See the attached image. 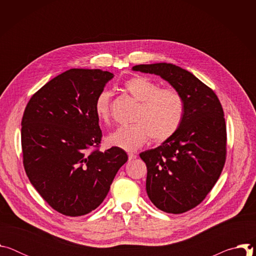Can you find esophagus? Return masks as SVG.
Returning <instances> with one entry per match:
<instances>
[{
  "label": "esophagus",
  "instance_id": "esophagus-1",
  "mask_svg": "<svg viewBox=\"0 0 256 256\" xmlns=\"http://www.w3.org/2000/svg\"><path fill=\"white\" fill-rule=\"evenodd\" d=\"M128 160L132 161V160H134L136 158V154H132V153H128Z\"/></svg>",
  "mask_w": 256,
  "mask_h": 256
}]
</instances>
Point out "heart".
Segmentation results:
<instances>
[{
    "label": "heart",
    "mask_w": 256,
    "mask_h": 256,
    "mask_svg": "<svg viewBox=\"0 0 256 256\" xmlns=\"http://www.w3.org/2000/svg\"><path fill=\"white\" fill-rule=\"evenodd\" d=\"M124 89L140 102L134 118V124L120 126L106 138L112 147L124 151H136L151 136L162 142L170 138L180 128L184 118L186 103L174 88H160L154 80L144 76H134L124 84ZM110 91H101L95 100L94 112L97 118L109 124L112 120Z\"/></svg>",
    "instance_id": "b5f03b06"
}]
</instances>
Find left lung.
Masks as SVG:
<instances>
[{"label": "left lung", "mask_w": 256, "mask_h": 256, "mask_svg": "<svg viewBox=\"0 0 256 256\" xmlns=\"http://www.w3.org/2000/svg\"><path fill=\"white\" fill-rule=\"evenodd\" d=\"M132 70L160 76L184 99V118L178 130L140 157L147 165L146 190L151 202L166 212H186L206 198L225 165L223 107L210 87L180 66L158 62Z\"/></svg>", "instance_id": "1"}]
</instances>
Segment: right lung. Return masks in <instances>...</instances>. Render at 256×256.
I'll list each match as a JSON object with an SVG mask.
<instances>
[{"label":"right lung","mask_w":256,"mask_h":256,"mask_svg":"<svg viewBox=\"0 0 256 256\" xmlns=\"http://www.w3.org/2000/svg\"><path fill=\"white\" fill-rule=\"evenodd\" d=\"M112 78L99 68L68 70L34 93L24 110L25 172L42 198L64 216L99 206L128 161L120 148L99 151L102 132L94 103Z\"/></svg>","instance_id":"add662e5"}]
</instances>
